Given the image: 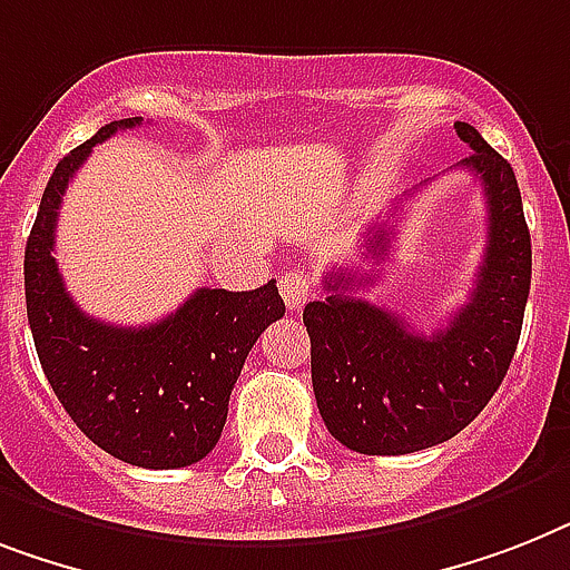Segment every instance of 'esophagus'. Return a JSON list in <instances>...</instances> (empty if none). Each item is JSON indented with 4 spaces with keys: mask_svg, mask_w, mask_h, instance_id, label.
Segmentation results:
<instances>
[{
    "mask_svg": "<svg viewBox=\"0 0 570 570\" xmlns=\"http://www.w3.org/2000/svg\"><path fill=\"white\" fill-rule=\"evenodd\" d=\"M279 291H282V299L288 305V312H299L305 305V299L312 296V282L303 271H288V274L279 279Z\"/></svg>",
    "mask_w": 570,
    "mask_h": 570,
    "instance_id": "1",
    "label": "esophagus"
}]
</instances>
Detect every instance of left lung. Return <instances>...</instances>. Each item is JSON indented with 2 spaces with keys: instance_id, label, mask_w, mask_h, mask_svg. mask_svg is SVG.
<instances>
[{
  "instance_id": "8db88e82",
  "label": "left lung",
  "mask_w": 570,
  "mask_h": 570,
  "mask_svg": "<svg viewBox=\"0 0 570 570\" xmlns=\"http://www.w3.org/2000/svg\"><path fill=\"white\" fill-rule=\"evenodd\" d=\"M460 166L487 195V253L469 303L434 335H416L399 314L352 296L370 276L326 274V299L308 303L312 384L328 434L358 454H411L460 434L501 387L530 294V229L510 163L472 125ZM390 224L366 227V250L387 256Z\"/></svg>"
}]
</instances>
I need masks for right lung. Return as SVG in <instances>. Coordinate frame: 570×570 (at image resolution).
Returning <instances> with one entry per match:
<instances>
[{
	"label": "right lung",
	"mask_w": 570,
	"mask_h": 570,
	"mask_svg": "<svg viewBox=\"0 0 570 570\" xmlns=\"http://www.w3.org/2000/svg\"><path fill=\"white\" fill-rule=\"evenodd\" d=\"M136 125L139 116L105 125L49 177L26 244L28 326L55 396L98 449L142 469H180L215 449L244 358L285 303L274 279L256 291L200 288L142 328L75 305L51 256L60 200L92 148Z\"/></svg>",
	"instance_id": "right-lung-1"
}]
</instances>
